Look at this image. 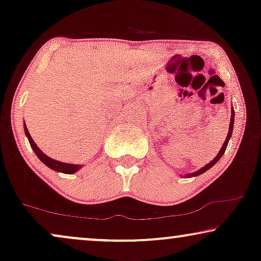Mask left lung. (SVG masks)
Listing matches in <instances>:
<instances>
[{
	"instance_id": "obj_1",
	"label": "left lung",
	"mask_w": 261,
	"mask_h": 261,
	"mask_svg": "<svg viewBox=\"0 0 261 261\" xmlns=\"http://www.w3.org/2000/svg\"><path fill=\"white\" fill-rule=\"evenodd\" d=\"M234 115H235V112H234V109H231V119H230V123H229V132H228V135H227V138H226V141L223 142V146H222V147H221L220 152L217 153V155H216L215 158H214V159L212 160V162H210L209 164H206V165H205L204 167H202L201 170H198V171H196V172H194V173L189 174V177H195V176H199V174L204 173L206 170H209L210 167L215 165V164H216L217 162H219V160L221 159V156H222V155L224 154V152H226V148H227V146H228V142H229V139H230V137H231V133H233Z\"/></svg>"
}]
</instances>
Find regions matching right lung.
I'll return each mask as SVG.
<instances>
[{"instance_id":"right-lung-1","label":"right lung","mask_w":261,"mask_h":261,"mask_svg":"<svg viewBox=\"0 0 261 261\" xmlns=\"http://www.w3.org/2000/svg\"><path fill=\"white\" fill-rule=\"evenodd\" d=\"M24 133H26L27 138H28V141H30L31 144V147L33 148V151L35 154L38 155V158L41 160L42 163L45 164L46 166H48L49 169L55 170V171H58V172H63V173H74L76 171H78L81 169V165H74V164H67V163H60V162H57V160L49 158L45 154L44 152L40 151V148L38 147L37 144L33 141V139H32L30 132H28L26 124H24Z\"/></svg>"}]
</instances>
